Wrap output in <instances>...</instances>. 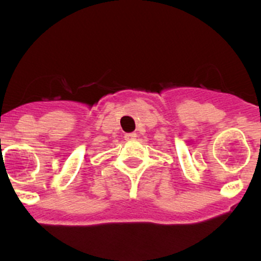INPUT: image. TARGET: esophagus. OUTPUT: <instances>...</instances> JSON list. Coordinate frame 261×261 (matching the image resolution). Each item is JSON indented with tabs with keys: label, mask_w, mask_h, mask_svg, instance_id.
Segmentation results:
<instances>
[{
	"label": "esophagus",
	"mask_w": 261,
	"mask_h": 261,
	"mask_svg": "<svg viewBox=\"0 0 261 261\" xmlns=\"http://www.w3.org/2000/svg\"><path fill=\"white\" fill-rule=\"evenodd\" d=\"M124 137H125V140H134V139H136L137 135L135 133H128V134H125Z\"/></svg>",
	"instance_id": "esophagus-1"
}]
</instances>
